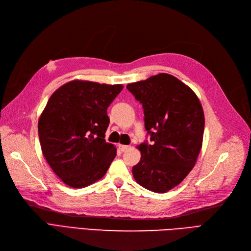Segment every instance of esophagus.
Here are the masks:
<instances>
[{"label": "esophagus", "mask_w": 251, "mask_h": 251, "mask_svg": "<svg viewBox=\"0 0 251 251\" xmlns=\"http://www.w3.org/2000/svg\"><path fill=\"white\" fill-rule=\"evenodd\" d=\"M119 149L122 152H125L128 149H130V146H127V145H119Z\"/></svg>", "instance_id": "esophagus-1"}]
</instances>
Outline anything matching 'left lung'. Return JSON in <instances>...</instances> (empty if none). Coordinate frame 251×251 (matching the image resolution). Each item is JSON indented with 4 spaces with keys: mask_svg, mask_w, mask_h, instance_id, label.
<instances>
[{
    "mask_svg": "<svg viewBox=\"0 0 251 251\" xmlns=\"http://www.w3.org/2000/svg\"><path fill=\"white\" fill-rule=\"evenodd\" d=\"M127 90L144 109L150 141L139 146L141 160L132 168L137 183L166 193L195 166L202 146L204 114L196 94L176 77L165 74L130 83Z\"/></svg>",
    "mask_w": 251,
    "mask_h": 251,
    "instance_id": "8db88e82",
    "label": "left lung"
}]
</instances>
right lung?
Returning <instances> with one entry per match:
<instances>
[{
	"label": "right lung",
	"mask_w": 251,
	"mask_h": 251,
	"mask_svg": "<svg viewBox=\"0 0 251 251\" xmlns=\"http://www.w3.org/2000/svg\"><path fill=\"white\" fill-rule=\"evenodd\" d=\"M123 85L74 80L60 86L38 121L43 154L54 173L72 188L87 187L105 175L117 155L105 142L107 108Z\"/></svg>",
	"instance_id": "obj_1"
}]
</instances>
